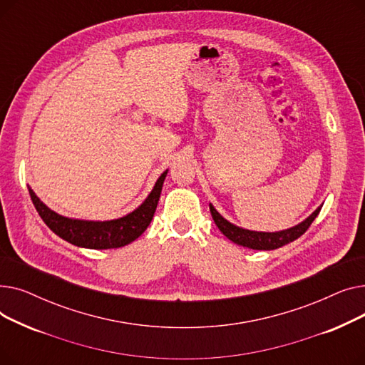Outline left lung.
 Listing matches in <instances>:
<instances>
[{
  "mask_svg": "<svg viewBox=\"0 0 365 365\" xmlns=\"http://www.w3.org/2000/svg\"><path fill=\"white\" fill-rule=\"evenodd\" d=\"M321 207H318L315 212L308 219L303 220L302 223H299L290 229H285V231H279V232H256V231H248V229L238 227V226L232 225L231 222L223 219L216 212V208L212 204H210V212H212L216 226L220 229V232L227 240H231L232 242H235L238 245L253 248V250H275V248H279L285 244L293 242L294 240H297L299 237H302L306 231H308V227L312 225L315 217L319 215Z\"/></svg>",
  "mask_w": 365,
  "mask_h": 365,
  "instance_id": "1",
  "label": "left lung"
}]
</instances>
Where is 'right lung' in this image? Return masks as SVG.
<instances>
[{
    "label": "right lung",
    "instance_id": "add662e5",
    "mask_svg": "<svg viewBox=\"0 0 365 365\" xmlns=\"http://www.w3.org/2000/svg\"><path fill=\"white\" fill-rule=\"evenodd\" d=\"M167 171L168 170H165L158 178L152 192L142 202V205H139L130 215L115 220L91 222L63 217L54 213L43 201H40V198L35 195L31 187L29 195L38 215L41 216L44 223L56 235H59L62 240L76 247L93 248V250H106V248L124 247L139 238L146 231V227L149 226L153 213L157 210Z\"/></svg>",
    "mask_w": 365,
    "mask_h": 365
}]
</instances>
